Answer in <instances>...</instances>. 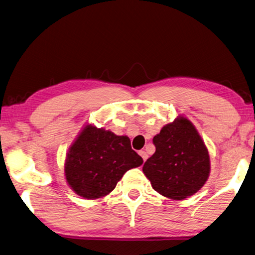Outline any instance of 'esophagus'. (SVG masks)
<instances>
[{"label": "esophagus", "mask_w": 255, "mask_h": 255, "mask_svg": "<svg viewBox=\"0 0 255 255\" xmlns=\"http://www.w3.org/2000/svg\"><path fill=\"white\" fill-rule=\"evenodd\" d=\"M140 155L142 156L143 161L145 162V161H146V158H147V154H146V152H145V151H140Z\"/></svg>", "instance_id": "34e87169"}]
</instances>
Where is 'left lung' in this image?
<instances>
[{"label": "left lung", "mask_w": 255, "mask_h": 255, "mask_svg": "<svg viewBox=\"0 0 255 255\" xmlns=\"http://www.w3.org/2000/svg\"><path fill=\"white\" fill-rule=\"evenodd\" d=\"M153 144L155 153L144 163L143 172L156 192L183 200L204 185L210 173L209 152L189 120L166 124Z\"/></svg>", "instance_id": "obj_1"}]
</instances>
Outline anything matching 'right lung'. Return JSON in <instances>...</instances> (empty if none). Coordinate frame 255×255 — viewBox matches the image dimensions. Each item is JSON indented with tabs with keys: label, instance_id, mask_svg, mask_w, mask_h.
I'll list each match as a JSON object with an SVG mask.
<instances>
[{
	"label": "right lung",
	"instance_id": "add662e5",
	"mask_svg": "<svg viewBox=\"0 0 255 255\" xmlns=\"http://www.w3.org/2000/svg\"><path fill=\"white\" fill-rule=\"evenodd\" d=\"M142 163L128 136L88 126L68 153L65 177L76 194L99 199L114 189L124 173Z\"/></svg>",
	"mask_w": 255,
	"mask_h": 255
}]
</instances>
